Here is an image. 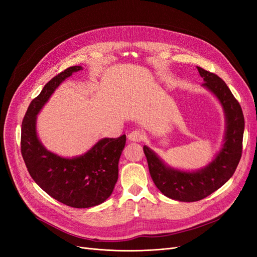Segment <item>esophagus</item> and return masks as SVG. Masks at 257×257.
Masks as SVG:
<instances>
[{
  "mask_svg": "<svg viewBox=\"0 0 257 257\" xmlns=\"http://www.w3.org/2000/svg\"><path fill=\"white\" fill-rule=\"evenodd\" d=\"M127 137H128V141H131V142L139 143V142H142L143 139H144V133H143L142 131L135 130L133 132H131Z\"/></svg>",
  "mask_w": 257,
  "mask_h": 257,
  "instance_id": "obj_1",
  "label": "esophagus"
}]
</instances>
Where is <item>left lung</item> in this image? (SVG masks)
Listing matches in <instances>:
<instances>
[{
  "label": "left lung",
  "instance_id": "1",
  "mask_svg": "<svg viewBox=\"0 0 257 257\" xmlns=\"http://www.w3.org/2000/svg\"><path fill=\"white\" fill-rule=\"evenodd\" d=\"M203 85L221 102L226 115V134L220 153L210 164L198 172L186 173L166 166L157 154L144 147L148 167L157 188L165 196L179 201H197L226 183L234 175L242 153L244 118L241 106L219 76L197 67Z\"/></svg>",
  "mask_w": 257,
  "mask_h": 257
}]
</instances>
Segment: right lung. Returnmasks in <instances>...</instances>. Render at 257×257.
<instances>
[{
    "mask_svg": "<svg viewBox=\"0 0 257 257\" xmlns=\"http://www.w3.org/2000/svg\"><path fill=\"white\" fill-rule=\"evenodd\" d=\"M82 69L71 66L45 84L26 112L21 125V154L33 180L60 203L73 208L97 206L111 195L126 136L104 138L78 158L64 159L47 151L36 135V114L58 85Z\"/></svg>",
    "mask_w": 257,
    "mask_h": 257,
    "instance_id": "add662e5",
    "label": "right lung"
}]
</instances>
